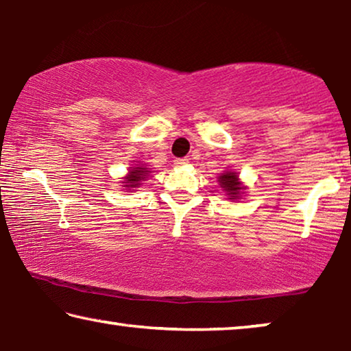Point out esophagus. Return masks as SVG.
Segmentation results:
<instances>
[{"label":"esophagus","mask_w":351,"mask_h":351,"mask_svg":"<svg viewBox=\"0 0 351 351\" xmlns=\"http://www.w3.org/2000/svg\"><path fill=\"white\" fill-rule=\"evenodd\" d=\"M186 164H189V159L187 158H178V159H175L176 167H182V165H186Z\"/></svg>","instance_id":"esophagus-1"}]
</instances>
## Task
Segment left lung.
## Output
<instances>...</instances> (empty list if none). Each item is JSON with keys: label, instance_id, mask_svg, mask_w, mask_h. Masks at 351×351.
Returning a JSON list of instances; mask_svg holds the SVG:
<instances>
[{"label": "left lung", "instance_id": "1", "mask_svg": "<svg viewBox=\"0 0 351 351\" xmlns=\"http://www.w3.org/2000/svg\"><path fill=\"white\" fill-rule=\"evenodd\" d=\"M218 186L229 201H240L246 192V186L240 181V175L234 170H226L218 175Z\"/></svg>", "mask_w": 351, "mask_h": 351}]
</instances>
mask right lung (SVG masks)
<instances>
[{
	"instance_id": "right-lung-1",
	"label": "right lung",
	"mask_w": 351,
	"mask_h": 351,
	"mask_svg": "<svg viewBox=\"0 0 351 351\" xmlns=\"http://www.w3.org/2000/svg\"><path fill=\"white\" fill-rule=\"evenodd\" d=\"M136 162V161H134ZM152 170L147 167L145 164H134L132 167H128V173L122 178V187L123 192H128V190H134L141 187L142 181H145L148 176H150Z\"/></svg>"
}]
</instances>
